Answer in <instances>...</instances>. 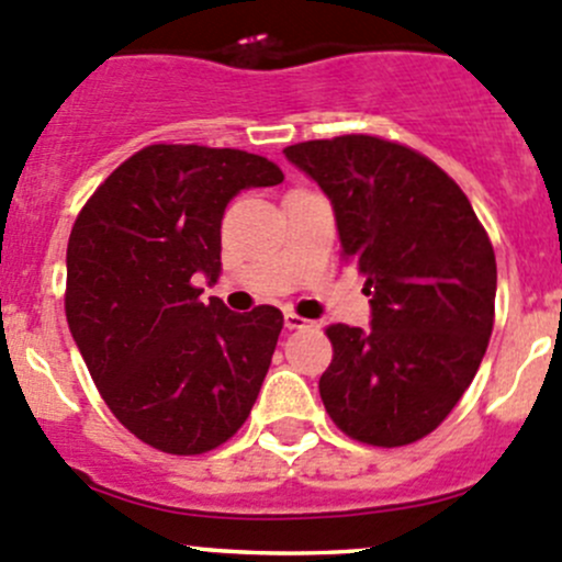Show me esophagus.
Here are the masks:
<instances>
[{
  "label": "esophagus",
  "instance_id": "esophagus-1",
  "mask_svg": "<svg viewBox=\"0 0 562 562\" xmlns=\"http://www.w3.org/2000/svg\"><path fill=\"white\" fill-rule=\"evenodd\" d=\"M285 326L288 328H313L315 323L307 321V317H299L296 313H285Z\"/></svg>",
  "mask_w": 562,
  "mask_h": 562
}]
</instances>
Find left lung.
<instances>
[{"instance_id": "8db88e82", "label": "left lung", "mask_w": 562, "mask_h": 562, "mask_svg": "<svg viewBox=\"0 0 562 562\" xmlns=\"http://www.w3.org/2000/svg\"><path fill=\"white\" fill-rule=\"evenodd\" d=\"M282 155L331 201L372 307L370 328H326L334 359L317 383L323 405L361 443H416L449 416L490 345V236L457 181L407 146L339 135Z\"/></svg>"}]
</instances>
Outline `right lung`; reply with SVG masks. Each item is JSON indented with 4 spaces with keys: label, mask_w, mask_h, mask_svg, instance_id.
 <instances>
[{
    "label": "right lung",
    "mask_w": 562,
    "mask_h": 562,
    "mask_svg": "<svg viewBox=\"0 0 562 562\" xmlns=\"http://www.w3.org/2000/svg\"><path fill=\"white\" fill-rule=\"evenodd\" d=\"M282 171L239 149L155 144L94 190L67 241L65 313L113 416L166 454L217 449L247 422L282 331L277 307L231 313L220 280L225 206Z\"/></svg>",
    "instance_id": "right-lung-1"
}]
</instances>
